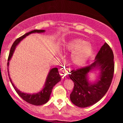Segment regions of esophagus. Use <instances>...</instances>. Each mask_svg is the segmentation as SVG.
I'll return each instance as SVG.
<instances>
[{
  "label": "esophagus",
  "instance_id": "34e87169",
  "mask_svg": "<svg viewBox=\"0 0 123 123\" xmlns=\"http://www.w3.org/2000/svg\"><path fill=\"white\" fill-rule=\"evenodd\" d=\"M60 73L61 76H62V77H63V78L67 77L68 75V73L66 71V69H61L60 70Z\"/></svg>",
  "mask_w": 123,
  "mask_h": 123
}]
</instances>
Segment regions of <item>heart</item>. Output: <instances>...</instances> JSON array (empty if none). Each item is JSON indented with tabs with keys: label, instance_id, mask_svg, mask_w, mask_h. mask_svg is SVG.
<instances>
[{
	"label": "heart",
	"instance_id": "heart-1",
	"mask_svg": "<svg viewBox=\"0 0 123 123\" xmlns=\"http://www.w3.org/2000/svg\"><path fill=\"white\" fill-rule=\"evenodd\" d=\"M66 50L73 51L71 60L77 66H83L88 61L92 53V47L90 43L82 39H76L70 40L65 44Z\"/></svg>",
	"mask_w": 123,
	"mask_h": 123
}]
</instances>
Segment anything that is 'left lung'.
<instances>
[{
	"mask_svg": "<svg viewBox=\"0 0 123 123\" xmlns=\"http://www.w3.org/2000/svg\"><path fill=\"white\" fill-rule=\"evenodd\" d=\"M114 55L108 43H105L95 57V61L90 65L72 70L69 77L74 82V87L70 98L74 105L86 108L98 102L109 88L115 71ZM99 67L101 70L100 80L90 84L87 80V74Z\"/></svg>",
	"mask_w": 123,
	"mask_h": 123,
	"instance_id": "8db88e82",
	"label": "left lung"
}]
</instances>
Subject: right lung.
Here are the masks:
<instances>
[{
    "label": "right lung",
    "instance_id": "add662e5",
    "mask_svg": "<svg viewBox=\"0 0 123 123\" xmlns=\"http://www.w3.org/2000/svg\"><path fill=\"white\" fill-rule=\"evenodd\" d=\"M44 30H38V29H35V30L32 31L31 32H28V33H25L23 36H21L18 39H17L14 43L12 44V47L10 49V51L9 55L8 57V62H7V66L9 64V61L10 60L11 58H12V54H13L15 48L16 47L17 45L18 44L19 42L23 39L28 36L29 35L33 33H42V32H44ZM8 69V68H7ZM8 74L9 76V73H8ZM11 83H12V86H13L14 88L15 89V91L19 95V97H21V98L23 99L25 101L27 102L31 105H42L43 104H45L46 103L48 102V101L50 99V96L51 93L52 92V90H53V87L58 83L61 80V76L59 74V72L58 70V68H54L51 69L50 70V72L48 74L47 78L46 79V84H45L43 90L39 92V93L35 94H25V93L22 92L18 90L16 87L14 85L13 83H12V80H11L10 77H9Z\"/></svg>",
    "mask_w": 123,
    "mask_h": 123
}]
</instances>
